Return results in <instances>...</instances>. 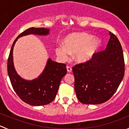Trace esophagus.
<instances>
[{"label": "esophagus", "instance_id": "obj_1", "mask_svg": "<svg viewBox=\"0 0 129 129\" xmlns=\"http://www.w3.org/2000/svg\"><path fill=\"white\" fill-rule=\"evenodd\" d=\"M67 71L69 73H71V72H72V69L71 67H69V66H67Z\"/></svg>", "mask_w": 129, "mask_h": 129}]
</instances>
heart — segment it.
<instances>
[{"mask_svg": "<svg viewBox=\"0 0 129 129\" xmlns=\"http://www.w3.org/2000/svg\"><path fill=\"white\" fill-rule=\"evenodd\" d=\"M93 37V36L85 32L70 34L63 39V45L55 46V54L62 61L67 60L70 54H74V59L77 63L89 62L101 46V40Z\"/></svg>", "mask_w": 129, "mask_h": 129, "instance_id": "1", "label": "heart"}]
</instances>
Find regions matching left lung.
Segmentation results:
<instances>
[{
  "instance_id": "obj_1",
  "label": "left lung",
  "mask_w": 129,
  "mask_h": 129,
  "mask_svg": "<svg viewBox=\"0 0 129 129\" xmlns=\"http://www.w3.org/2000/svg\"><path fill=\"white\" fill-rule=\"evenodd\" d=\"M105 50L97 52L92 60L72 68L74 88L78 100L85 104H100L110 99L123 78L124 59L117 37L109 32Z\"/></svg>"
}]
</instances>
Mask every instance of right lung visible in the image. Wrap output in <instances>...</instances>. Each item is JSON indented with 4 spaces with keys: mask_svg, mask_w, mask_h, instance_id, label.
<instances>
[{
    "mask_svg": "<svg viewBox=\"0 0 129 129\" xmlns=\"http://www.w3.org/2000/svg\"><path fill=\"white\" fill-rule=\"evenodd\" d=\"M49 33L50 29L44 27H32L25 30L14 40L7 62V72L14 91L24 102L33 106L49 104L54 101L61 80L67 73L66 65L54 62L49 58L44 71L38 77L26 80L17 74L14 67V47L18 39L23 36L30 34L47 36Z\"/></svg>",
    "mask_w": 129,
    "mask_h": 129,
    "instance_id": "obj_1",
    "label": "right lung"
}]
</instances>
